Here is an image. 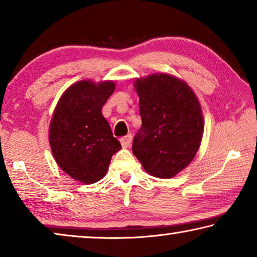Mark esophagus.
Wrapping results in <instances>:
<instances>
[{"mask_svg": "<svg viewBox=\"0 0 257 257\" xmlns=\"http://www.w3.org/2000/svg\"><path fill=\"white\" fill-rule=\"evenodd\" d=\"M132 141H133V136L130 134L125 135V136L120 138V143H121V145H122L123 149H125V147H129L130 144H132Z\"/></svg>", "mask_w": 257, "mask_h": 257, "instance_id": "esophagus-1", "label": "esophagus"}]
</instances>
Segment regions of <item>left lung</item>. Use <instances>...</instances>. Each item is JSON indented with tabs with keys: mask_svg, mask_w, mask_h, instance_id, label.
<instances>
[{
	"mask_svg": "<svg viewBox=\"0 0 257 257\" xmlns=\"http://www.w3.org/2000/svg\"><path fill=\"white\" fill-rule=\"evenodd\" d=\"M142 127L135 135L133 153L150 175L168 179L185 169L201 145L202 108L190 87L160 73L137 79Z\"/></svg>",
	"mask_w": 257,
	"mask_h": 257,
	"instance_id": "obj_1",
	"label": "left lung"
}]
</instances>
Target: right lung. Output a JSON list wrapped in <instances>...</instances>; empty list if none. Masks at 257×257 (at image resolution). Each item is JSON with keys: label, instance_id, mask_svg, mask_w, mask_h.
I'll use <instances>...</instances> for the list:
<instances>
[{"label": "right lung", "instance_id": "1", "mask_svg": "<svg viewBox=\"0 0 257 257\" xmlns=\"http://www.w3.org/2000/svg\"><path fill=\"white\" fill-rule=\"evenodd\" d=\"M114 89L112 81H78L64 92L52 118L50 144L56 163L82 184L101 180L112 155L121 149L102 114Z\"/></svg>", "mask_w": 257, "mask_h": 257}]
</instances>
